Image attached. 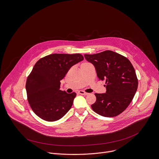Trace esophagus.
<instances>
[{"instance_id":"esophagus-1","label":"esophagus","mask_w":159,"mask_h":159,"mask_svg":"<svg viewBox=\"0 0 159 159\" xmlns=\"http://www.w3.org/2000/svg\"><path fill=\"white\" fill-rule=\"evenodd\" d=\"M78 93H79L80 94H81V95H89V93L85 92H84V91H82V90L79 91Z\"/></svg>"}]
</instances>
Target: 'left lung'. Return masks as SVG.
I'll return each instance as SVG.
<instances>
[{
	"label": "left lung",
	"mask_w": 159,
	"mask_h": 159,
	"mask_svg": "<svg viewBox=\"0 0 159 159\" xmlns=\"http://www.w3.org/2000/svg\"><path fill=\"white\" fill-rule=\"evenodd\" d=\"M92 63L99 80L105 81V93H95L92 109L104 117H114L124 111L132 101L138 89V79L131 62L111 50L84 55Z\"/></svg>",
	"instance_id": "obj_1"
}]
</instances>
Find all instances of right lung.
<instances>
[{
  "label": "right lung",
  "instance_id": "add662e5",
  "mask_svg": "<svg viewBox=\"0 0 159 159\" xmlns=\"http://www.w3.org/2000/svg\"><path fill=\"white\" fill-rule=\"evenodd\" d=\"M83 59L80 54H54L37 62L26 84L28 101L35 114L45 120L56 121L70 110L76 93L61 90L60 81Z\"/></svg>",
  "mask_w": 159,
  "mask_h": 159
}]
</instances>
